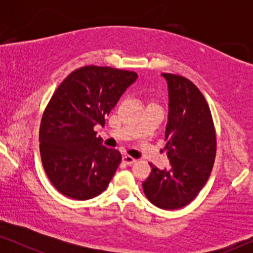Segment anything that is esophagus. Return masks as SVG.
I'll list each match as a JSON object with an SVG mask.
<instances>
[{
  "label": "esophagus",
  "instance_id": "obj_1",
  "mask_svg": "<svg viewBox=\"0 0 253 253\" xmlns=\"http://www.w3.org/2000/svg\"><path fill=\"white\" fill-rule=\"evenodd\" d=\"M123 161H124V163H125V164H127V165H132V164H134V163H135L136 159H135V158H133V157H130V156H124Z\"/></svg>",
  "mask_w": 253,
  "mask_h": 253
}]
</instances>
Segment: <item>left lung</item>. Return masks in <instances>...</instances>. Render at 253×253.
<instances>
[{
	"instance_id": "1",
	"label": "left lung",
	"mask_w": 253,
	"mask_h": 253,
	"mask_svg": "<svg viewBox=\"0 0 253 253\" xmlns=\"http://www.w3.org/2000/svg\"><path fill=\"white\" fill-rule=\"evenodd\" d=\"M169 88V121L165 150L169 169L151 164L144 194L162 210L189 205L210 178L216 155V133L207 101L188 78L162 74Z\"/></svg>"
}]
</instances>
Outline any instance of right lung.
Here are the masks:
<instances>
[{"label":"right lung","instance_id":"right-lung-1","mask_svg":"<svg viewBox=\"0 0 253 253\" xmlns=\"http://www.w3.org/2000/svg\"><path fill=\"white\" fill-rule=\"evenodd\" d=\"M136 77L134 71L86 65L58 85L43 110L39 147L43 170L60 194L83 201L108 187L121 153L103 146L94 127L104 126Z\"/></svg>","mask_w":253,"mask_h":253}]
</instances>
